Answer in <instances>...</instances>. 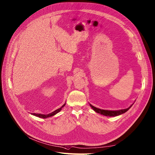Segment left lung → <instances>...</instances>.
I'll list each match as a JSON object with an SVG mask.
<instances>
[{
	"mask_svg": "<svg viewBox=\"0 0 155 155\" xmlns=\"http://www.w3.org/2000/svg\"><path fill=\"white\" fill-rule=\"evenodd\" d=\"M134 103H133L129 107L126 108V109H123V110H101V109L97 108L96 107H94V106L91 105V104H89L93 110L97 113L101 114L102 115H104L105 116H110V117H113V116H119L120 114H122L124 113H126L127 111L130 110V108L133 106Z\"/></svg>",
	"mask_w": 155,
	"mask_h": 155,
	"instance_id": "left-lung-1",
	"label": "left lung"
}]
</instances>
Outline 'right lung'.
I'll use <instances>...</instances> for the list:
<instances>
[{"instance_id": "right-lung-1", "label": "right lung", "mask_w": 155, "mask_h": 155, "mask_svg": "<svg viewBox=\"0 0 155 155\" xmlns=\"http://www.w3.org/2000/svg\"><path fill=\"white\" fill-rule=\"evenodd\" d=\"M66 105V103L64 104L60 108L58 109V110H55L54 111L48 114H39V113H31L32 115H34L35 116H37V117H41V118H43V119H45V118H48V117H51V116H53L54 115L56 114L57 113H58L59 112H60L62 110V108L64 106Z\"/></svg>"}]
</instances>
